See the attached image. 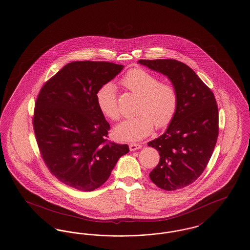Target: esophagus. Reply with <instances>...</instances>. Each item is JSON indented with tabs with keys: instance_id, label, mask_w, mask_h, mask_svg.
<instances>
[{
	"instance_id": "esophagus-1",
	"label": "esophagus",
	"mask_w": 250,
	"mask_h": 250,
	"mask_svg": "<svg viewBox=\"0 0 250 250\" xmlns=\"http://www.w3.org/2000/svg\"><path fill=\"white\" fill-rule=\"evenodd\" d=\"M141 148H142V145L139 144V143H131L129 145V149L131 151L140 150Z\"/></svg>"
}]
</instances>
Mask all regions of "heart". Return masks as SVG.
Returning a JSON list of instances; mask_svg holds the SVG:
<instances>
[{"instance_id":"heart-1","label":"heart","mask_w":250,"mask_h":250,"mask_svg":"<svg viewBox=\"0 0 250 250\" xmlns=\"http://www.w3.org/2000/svg\"><path fill=\"white\" fill-rule=\"evenodd\" d=\"M123 84L140 96L137 116L118 124L113 129V137L119 141H139L149 136L155 125L157 127L168 125L175 117L179 98L176 89L160 78L143 69H133L122 80ZM100 112L110 120L120 118L116 87L112 83L101 85L96 94Z\"/></svg>"}]
</instances>
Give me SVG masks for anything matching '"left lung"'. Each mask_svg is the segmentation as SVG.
Segmentation results:
<instances>
[{"instance_id":"obj_1","label":"left lung","mask_w":250,"mask_h":250,"mask_svg":"<svg viewBox=\"0 0 250 250\" xmlns=\"http://www.w3.org/2000/svg\"><path fill=\"white\" fill-rule=\"evenodd\" d=\"M149 69L167 76L178 93L175 117L167 131L148 145L159 151L160 161L150 173L156 186L182 189L207 167L219 135L218 106L212 91L186 64L175 60H140Z\"/></svg>"}]
</instances>
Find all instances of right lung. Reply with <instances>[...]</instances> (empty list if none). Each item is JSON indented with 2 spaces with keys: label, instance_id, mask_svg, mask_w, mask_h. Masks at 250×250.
<instances>
[{
  "label": "right lung",
  "instance_id": "obj_1",
  "mask_svg": "<svg viewBox=\"0 0 250 250\" xmlns=\"http://www.w3.org/2000/svg\"><path fill=\"white\" fill-rule=\"evenodd\" d=\"M123 65L73 61L42 87L35 103L33 128L41 155L61 182L91 191L109 179L129 148L108 142L110 125L97 105L96 94Z\"/></svg>",
  "mask_w": 250,
  "mask_h": 250
}]
</instances>
